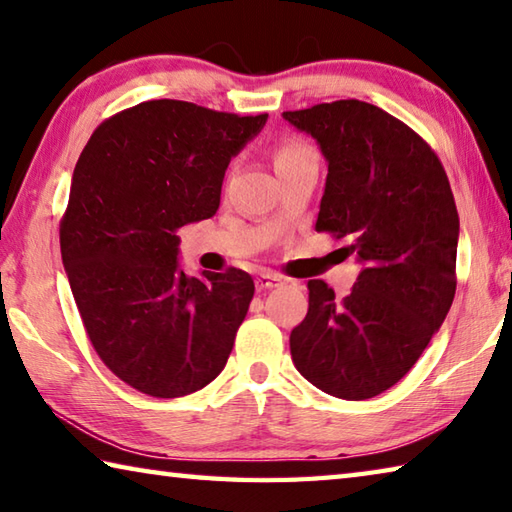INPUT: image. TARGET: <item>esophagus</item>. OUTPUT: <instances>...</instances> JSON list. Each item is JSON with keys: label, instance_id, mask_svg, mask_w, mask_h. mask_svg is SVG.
<instances>
[{"label": "esophagus", "instance_id": "1", "mask_svg": "<svg viewBox=\"0 0 512 512\" xmlns=\"http://www.w3.org/2000/svg\"><path fill=\"white\" fill-rule=\"evenodd\" d=\"M255 284H257V288H259V290L277 288V286H282V284H284V277H282V275H277V273H262V275H257Z\"/></svg>", "mask_w": 512, "mask_h": 512}]
</instances>
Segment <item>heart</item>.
Instances as JSON below:
<instances>
[{
    "label": "heart",
    "mask_w": 512,
    "mask_h": 512,
    "mask_svg": "<svg viewBox=\"0 0 512 512\" xmlns=\"http://www.w3.org/2000/svg\"><path fill=\"white\" fill-rule=\"evenodd\" d=\"M306 153H313V150H310V148L304 146V144L290 142V144L279 146L277 153H275V166L288 162V159H295V157H299V155H306Z\"/></svg>",
    "instance_id": "1"
}]
</instances>
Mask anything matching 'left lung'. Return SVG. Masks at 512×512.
I'll return each mask as SVG.
<instances>
[{"label": "left lung", "mask_w": 512, "mask_h": 512, "mask_svg": "<svg viewBox=\"0 0 512 512\" xmlns=\"http://www.w3.org/2000/svg\"><path fill=\"white\" fill-rule=\"evenodd\" d=\"M317 142L328 175L315 230L348 239L359 277L342 302L308 282L290 333L295 368L324 393L359 402L395 386L453 304L459 215L446 170L422 137L359 99L288 110Z\"/></svg>", "instance_id": "8db88e82"}]
</instances>
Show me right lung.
<instances>
[{
  "label": "right lung",
  "mask_w": 512,
  "mask_h": 512,
  "mask_svg": "<svg viewBox=\"0 0 512 512\" xmlns=\"http://www.w3.org/2000/svg\"><path fill=\"white\" fill-rule=\"evenodd\" d=\"M266 119L153 99L99 124L77 159L62 262L95 353L139 393L190 395L228 362L253 277H188L177 230L217 213L230 159Z\"/></svg>",
  "instance_id": "1"
}]
</instances>
